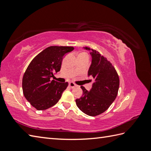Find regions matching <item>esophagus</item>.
Returning <instances> with one entry per match:
<instances>
[{
  "mask_svg": "<svg viewBox=\"0 0 151 151\" xmlns=\"http://www.w3.org/2000/svg\"><path fill=\"white\" fill-rule=\"evenodd\" d=\"M68 86H69L70 88H73L76 87V84L75 83H71V82H70V83H68Z\"/></svg>",
  "mask_w": 151,
  "mask_h": 151,
  "instance_id": "1",
  "label": "esophagus"
}]
</instances>
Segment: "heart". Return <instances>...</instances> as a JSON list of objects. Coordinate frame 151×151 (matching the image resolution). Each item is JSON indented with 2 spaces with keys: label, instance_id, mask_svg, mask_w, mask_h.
<instances>
[{
  "label": "heart",
  "instance_id": "b5f03b06",
  "mask_svg": "<svg viewBox=\"0 0 151 151\" xmlns=\"http://www.w3.org/2000/svg\"><path fill=\"white\" fill-rule=\"evenodd\" d=\"M84 53H81V54H84Z\"/></svg>",
  "mask_w": 151,
  "mask_h": 151
}]
</instances>
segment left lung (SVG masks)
<instances>
[{
  "label": "left lung",
  "instance_id": "obj_1",
  "mask_svg": "<svg viewBox=\"0 0 151 151\" xmlns=\"http://www.w3.org/2000/svg\"><path fill=\"white\" fill-rule=\"evenodd\" d=\"M92 57L88 76L94 79L90 91L81 86L83 96L76 100L81 110L90 116H96L105 111L116 98L119 86V76L110 62L97 51L85 47Z\"/></svg>",
  "mask_w": 151,
  "mask_h": 151
}]
</instances>
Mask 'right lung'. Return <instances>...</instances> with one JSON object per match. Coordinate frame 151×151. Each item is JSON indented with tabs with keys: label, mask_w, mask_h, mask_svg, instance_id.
Masks as SVG:
<instances>
[{
	"label": "right lung",
	"mask_w": 151,
	"mask_h": 151,
	"mask_svg": "<svg viewBox=\"0 0 151 151\" xmlns=\"http://www.w3.org/2000/svg\"><path fill=\"white\" fill-rule=\"evenodd\" d=\"M73 47L51 46L41 52L30 63L22 79L23 93L26 100L37 110H44L56 104L68 83L51 81L61 69L64 55Z\"/></svg>",
	"instance_id": "obj_1"
}]
</instances>
